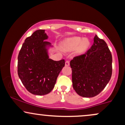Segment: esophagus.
I'll use <instances>...</instances> for the list:
<instances>
[{
	"label": "esophagus",
	"instance_id": "34e87169",
	"mask_svg": "<svg viewBox=\"0 0 125 125\" xmlns=\"http://www.w3.org/2000/svg\"><path fill=\"white\" fill-rule=\"evenodd\" d=\"M69 64H70L69 61H66V62H65V66H69Z\"/></svg>",
	"mask_w": 125,
	"mask_h": 125
}]
</instances>
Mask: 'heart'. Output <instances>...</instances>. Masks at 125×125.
Returning a JSON list of instances; mask_svg holds the SVG:
<instances>
[{
	"instance_id": "heart-1",
	"label": "heart",
	"mask_w": 125,
	"mask_h": 125,
	"mask_svg": "<svg viewBox=\"0 0 125 125\" xmlns=\"http://www.w3.org/2000/svg\"><path fill=\"white\" fill-rule=\"evenodd\" d=\"M89 41L87 39H82L80 37H74L67 39L63 43V49L66 51H73L78 48L79 52H83L89 46Z\"/></svg>"
}]
</instances>
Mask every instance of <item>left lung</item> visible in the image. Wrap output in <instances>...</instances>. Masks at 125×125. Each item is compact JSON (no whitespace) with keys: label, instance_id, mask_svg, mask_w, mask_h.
<instances>
[{"label":"left lung","instance_id":"1","mask_svg":"<svg viewBox=\"0 0 125 125\" xmlns=\"http://www.w3.org/2000/svg\"><path fill=\"white\" fill-rule=\"evenodd\" d=\"M70 65L74 90L81 96L92 97L104 89L111 78L112 56L106 43L96 35L90 49L74 57Z\"/></svg>","mask_w":125,"mask_h":125}]
</instances>
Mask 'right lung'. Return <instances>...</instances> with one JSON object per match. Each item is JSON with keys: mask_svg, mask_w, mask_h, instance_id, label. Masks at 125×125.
Masks as SVG:
<instances>
[{"mask_svg": "<svg viewBox=\"0 0 125 125\" xmlns=\"http://www.w3.org/2000/svg\"><path fill=\"white\" fill-rule=\"evenodd\" d=\"M44 30H38L25 39L18 55V73L24 86L36 95L48 94L54 88L57 77L64 66V59H49L52 46Z\"/></svg>", "mask_w": 125, "mask_h": 125, "instance_id": "obj_1", "label": "right lung"}]
</instances>
